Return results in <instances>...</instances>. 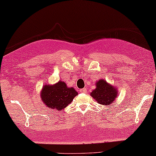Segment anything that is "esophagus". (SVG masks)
Wrapping results in <instances>:
<instances>
[{
  "mask_svg": "<svg viewBox=\"0 0 156 156\" xmlns=\"http://www.w3.org/2000/svg\"><path fill=\"white\" fill-rule=\"evenodd\" d=\"M80 92L85 94V93L87 92V89H80Z\"/></svg>",
  "mask_w": 156,
  "mask_h": 156,
  "instance_id": "34e87169",
  "label": "esophagus"
}]
</instances>
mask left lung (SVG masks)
Returning <instances> with one entry per match:
<instances>
[{
    "mask_svg": "<svg viewBox=\"0 0 156 156\" xmlns=\"http://www.w3.org/2000/svg\"><path fill=\"white\" fill-rule=\"evenodd\" d=\"M90 94L99 104L110 105L117 98L118 90L115 86L107 83L106 80L100 79L97 82L96 89Z\"/></svg>",
    "mask_w": 156,
    "mask_h": 156,
    "instance_id": "8db88e82",
    "label": "left lung"
}]
</instances>
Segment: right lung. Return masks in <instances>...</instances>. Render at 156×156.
<instances>
[{
  "mask_svg": "<svg viewBox=\"0 0 156 156\" xmlns=\"http://www.w3.org/2000/svg\"><path fill=\"white\" fill-rule=\"evenodd\" d=\"M78 95L73 87H67L64 81L59 80L54 85H44L41 90L42 102L47 108L61 110L68 105Z\"/></svg>",
  "mask_w": 156,
  "mask_h": 156,
  "instance_id": "obj_1",
  "label": "right lung"
}]
</instances>
